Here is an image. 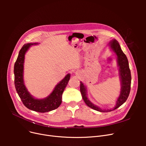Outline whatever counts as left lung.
I'll return each instance as SVG.
<instances>
[{"instance_id":"obj_1","label":"left lung","mask_w":146,"mask_h":146,"mask_svg":"<svg viewBox=\"0 0 146 146\" xmlns=\"http://www.w3.org/2000/svg\"><path fill=\"white\" fill-rule=\"evenodd\" d=\"M109 47L110 50L116 55L117 65L119 68V76L121 82V91L120 94L117 99L116 104L112 109H102L92 102L88 97L87 90L86 86L84 85L82 82H80V90L83 98V101L85 104L90 107V108L96 110L99 112H110L117 108L123 104L126 101L129 96L130 89H131V72L129 70L128 61L125 54L122 51L120 45L118 42L115 40H112L110 44Z\"/></svg>"}]
</instances>
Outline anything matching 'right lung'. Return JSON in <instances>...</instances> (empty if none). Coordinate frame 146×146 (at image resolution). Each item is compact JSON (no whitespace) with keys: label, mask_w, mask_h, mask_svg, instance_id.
<instances>
[{"label":"right lung","mask_w":146,"mask_h":146,"mask_svg":"<svg viewBox=\"0 0 146 146\" xmlns=\"http://www.w3.org/2000/svg\"><path fill=\"white\" fill-rule=\"evenodd\" d=\"M39 43H27L23 45L19 51L18 58L14 65L15 86L22 103L29 110L38 112H47L57 109L61 105L62 94L70 80V74H67L64 79L59 82L52 92L46 98L37 99L28 92L24 80L25 56L31 46Z\"/></svg>","instance_id":"obj_1"}]
</instances>
